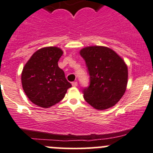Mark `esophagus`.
Instances as JSON below:
<instances>
[{
	"label": "esophagus",
	"instance_id": "34e87169",
	"mask_svg": "<svg viewBox=\"0 0 153 153\" xmlns=\"http://www.w3.org/2000/svg\"><path fill=\"white\" fill-rule=\"evenodd\" d=\"M72 86H74V87H76L77 86H78V82H72Z\"/></svg>",
	"mask_w": 153,
	"mask_h": 153
}]
</instances>
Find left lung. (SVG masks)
<instances>
[{"mask_svg": "<svg viewBox=\"0 0 153 153\" xmlns=\"http://www.w3.org/2000/svg\"><path fill=\"white\" fill-rule=\"evenodd\" d=\"M89 75V85L83 89L85 100L98 110L112 107L120 101L126 90L128 67L120 56L108 48L91 46L83 48Z\"/></svg>", "mask_w": 153, "mask_h": 153, "instance_id": "left-lung-1", "label": "left lung"}]
</instances>
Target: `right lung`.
I'll return each instance as SVG.
<instances>
[{
  "label": "right lung",
  "instance_id": "obj_1",
  "mask_svg": "<svg viewBox=\"0 0 153 153\" xmlns=\"http://www.w3.org/2000/svg\"><path fill=\"white\" fill-rule=\"evenodd\" d=\"M63 54L59 48H41L32 55L22 72V89L35 105L49 108L60 102L72 86L58 66Z\"/></svg>",
  "mask_w": 153,
  "mask_h": 153
}]
</instances>
